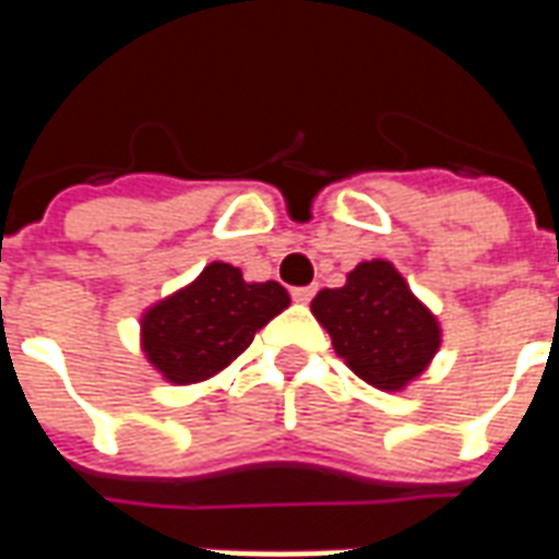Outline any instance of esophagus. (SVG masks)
Returning <instances> with one entry per match:
<instances>
[{
	"label": "esophagus",
	"instance_id": "34e87169",
	"mask_svg": "<svg viewBox=\"0 0 559 559\" xmlns=\"http://www.w3.org/2000/svg\"><path fill=\"white\" fill-rule=\"evenodd\" d=\"M314 293H317L314 284H311V287H296V290H293V302L308 305L311 299H314Z\"/></svg>",
	"mask_w": 559,
	"mask_h": 559
}]
</instances>
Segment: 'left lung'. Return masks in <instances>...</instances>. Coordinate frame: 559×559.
<instances>
[{
    "mask_svg": "<svg viewBox=\"0 0 559 559\" xmlns=\"http://www.w3.org/2000/svg\"><path fill=\"white\" fill-rule=\"evenodd\" d=\"M311 311L353 374L383 392H401L440 350L437 317L389 260L359 263L344 287L317 293Z\"/></svg>",
    "mask_w": 559,
    "mask_h": 559,
    "instance_id": "1",
    "label": "left lung"
}]
</instances>
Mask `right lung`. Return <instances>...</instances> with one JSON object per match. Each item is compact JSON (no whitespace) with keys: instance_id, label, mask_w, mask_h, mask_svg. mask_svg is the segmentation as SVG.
Wrapping results in <instances>:
<instances>
[{"instance_id":"1","label":"right lung","mask_w":559,"mask_h":559,"mask_svg":"<svg viewBox=\"0 0 559 559\" xmlns=\"http://www.w3.org/2000/svg\"><path fill=\"white\" fill-rule=\"evenodd\" d=\"M287 305L278 281L248 284L239 269L215 260L188 287L148 308L140 344L167 383L188 386L224 371Z\"/></svg>"}]
</instances>
